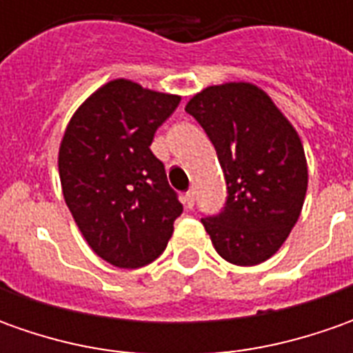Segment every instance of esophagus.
I'll use <instances>...</instances> for the list:
<instances>
[{"instance_id":"obj_1","label":"esophagus","mask_w":353,"mask_h":353,"mask_svg":"<svg viewBox=\"0 0 353 353\" xmlns=\"http://www.w3.org/2000/svg\"><path fill=\"white\" fill-rule=\"evenodd\" d=\"M194 202H196V190H194V188H190V190L184 194V206H186V208H192V206H194Z\"/></svg>"}]
</instances>
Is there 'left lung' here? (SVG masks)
I'll return each instance as SVG.
<instances>
[{
    "instance_id": "8db88e82",
    "label": "left lung",
    "mask_w": 353,
    "mask_h": 353,
    "mask_svg": "<svg viewBox=\"0 0 353 353\" xmlns=\"http://www.w3.org/2000/svg\"><path fill=\"white\" fill-rule=\"evenodd\" d=\"M210 137L228 198L202 218L220 257L241 267L273 257L305 204L308 169L303 141L269 94L250 82L208 86L184 108Z\"/></svg>"
}]
</instances>
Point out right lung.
<instances>
[{"label": "right lung", "instance_id": "right-lung-1", "mask_svg": "<svg viewBox=\"0 0 353 353\" xmlns=\"http://www.w3.org/2000/svg\"><path fill=\"white\" fill-rule=\"evenodd\" d=\"M181 96L125 78L98 88L70 117L59 149L62 194L92 251L119 269L153 263L183 204L153 155L155 131Z\"/></svg>", "mask_w": 353, "mask_h": 353}]
</instances>
